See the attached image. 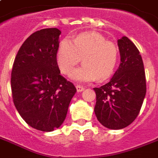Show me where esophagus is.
Here are the masks:
<instances>
[{"mask_svg": "<svg viewBox=\"0 0 158 158\" xmlns=\"http://www.w3.org/2000/svg\"><path fill=\"white\" fill-rule=\"evenodd\" d=\"M76 89L78 92H82V91L84 89V87H83V86H81V85H79V84H77Z\"/></svg>", "mask_w": 158, "mask_h": 158, "instance_id": "1", "label": "esophagus"}]
</instances>
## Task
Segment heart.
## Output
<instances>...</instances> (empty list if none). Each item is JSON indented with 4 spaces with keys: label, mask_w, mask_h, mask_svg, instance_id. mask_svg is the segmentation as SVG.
I'll use <instances>...</instances> for the list:
<instances>
[{
    "label": "heart",
    "mask_w": 158,
    "mask_h": 158,
    "mask_svg": "<svg viewBox=\"0 0 158 158\" xmlns=\"http://www.w3.org/2000/svg\"><path fill=\"white\" fill-rule=\"evenodd\" d=\"M57 63L61 72L69 74L81 61L71 77L77 81H93L98 78L104 80L111 76L118 59V49L114 42L107 40L100 34L85 32L72 42L65 38L61 40L57 50Z\"/></svg>",
    "instance_id": "b5f03b06"
}]
</instances>
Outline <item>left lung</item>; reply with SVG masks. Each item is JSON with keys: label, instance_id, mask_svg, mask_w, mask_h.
<instances>
[{"label": "left lung", "instance_id": "8db88e82", "mask_svg": "<svg viewBox=\"0 0 158 158\" xmlns=\"http://www.w3.org/2000/svg\"><path fill=\"white\" fill-rule=\"evenodd\" d=\"M121 63L111 79L94 88V113L101 124L122 129L131 124L140 112L146 95V76L142 56L127 37L118 40Z\"/></svg>", "mask_w": 158, "mask_h": 158}]
</instances>
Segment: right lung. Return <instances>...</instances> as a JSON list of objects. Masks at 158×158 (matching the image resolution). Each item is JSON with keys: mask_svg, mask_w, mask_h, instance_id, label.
Wrapping results in <instances>:
<instances>
[{"mask_svg": "<svg viewBox=\"0 0 158 158\" xmlns=\"http://www.w3.org/2000/svg\"><path fill=\"white\" fill-rule=\"evenodd\" d=\"M57 28L43 29L20 46L11 70V92L18 113L27 124L51 132L66 118L76 88L60 74L57 63Z\"/></svg>", "mask_w": 158, "mask_h": 158, "instance_id": "right-lung-1", "label": "right lung"}]
</instances>
